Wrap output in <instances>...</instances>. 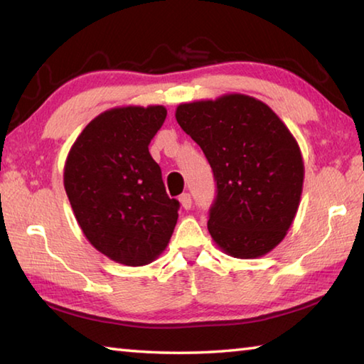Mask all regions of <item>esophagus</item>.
Returning a JSON list of instances; mask_svg holds the SVG:
<instances>
[{
	"instance_id": "1",
	"label": "esophagus",
	"mask_w": 364,
	"mask_h": 364,
	"mask_svg": "<svg viewBox=\"0 0 364 364\" xmlns=\"http://www.w3.org/2000/svg\"><path fill=\"white\" fill-rule=\"evenodd\" d=\"M179 201H181L182 208H183L185 210L191 209V204H193V201H191V196H190V193H182V195L179 196Z\"/></svg>"
}]
</instances>
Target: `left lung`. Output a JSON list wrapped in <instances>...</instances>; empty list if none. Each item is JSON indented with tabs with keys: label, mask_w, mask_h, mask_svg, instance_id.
Instances as JSON below:
<instances>
[{
	"label": "left lung",
	"mask_w": 364,
	"mask_h": 364,
	"mask_svg": "<svg viewBox=\"0 0 364 364\" xmlns=\"http://www.w3.org/2000/svg\"><path fill=\"white\" fill-rule=\"evenodd\" d=\"M176 120L214 173L212 239L235 258L266 255L285 237L303 193L304 163L290 129L264 102L239 93L179 105Z\"/></svg>",
	"instance_id": "1"
}]
</instances>
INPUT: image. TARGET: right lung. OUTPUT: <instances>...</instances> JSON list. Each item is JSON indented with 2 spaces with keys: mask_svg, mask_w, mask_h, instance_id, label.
Returning <instances> with one entry per match:
<instances>
[{
  "mask_svg": "<svg viewBox=\"0 0 364 364\" xmlns=\"http://www.w3.org/2000/svg\"><path fill=\"white\" fill-rule=\"evenodd\" d=\"M163 106L114 107L84 128L68 154L65 190L75 220L102 255L144 266L166 249L179 201L169 198L149 144Z\"/></svg>",
  "mask_w": 364,
  "mask_h": 364,
  "instance_id": "right-lung-1",
  "label": "right lung"
}]
</instances>
